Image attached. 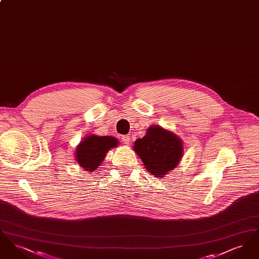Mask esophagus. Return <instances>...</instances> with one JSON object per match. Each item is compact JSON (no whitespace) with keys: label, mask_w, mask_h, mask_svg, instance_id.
Returning a JSON list of instances; mask_svg holds the SVG:
<instances>
[{"label":"esophagus","mask_w":259,"mask_h":259,"mask_svg":"<svg viewBox=\"0 0 259 259\" xmlns=\"http://www.w3.org/2000/svg\"><path fill=\"white\" fill-rule=\"evenodd\" d=\"M121 141L123 142L124 144L129 145L130 144V137L127 135L121 136Z\"/></svg>","instance_id":"esophagus-1"}]
</instances>
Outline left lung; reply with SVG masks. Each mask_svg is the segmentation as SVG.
<instances>
[{
	"instance_id": "8db88e82",
	"label": "left lung",
	"mask_w": 259,
	"mask_h": 259,
	"mask_svg": "<svg viewBox=\"0 0 259 259\" xmlns=\"http://www.w3.org/2000/svg\"><path fill=\"white\" fill-rule=\"evenodd\" d=\"M180 138L159 126H151L147 135L135 142L134 150L148 172L162 178L179 164L183 155Z\"/></svg>"
}]
</instances>
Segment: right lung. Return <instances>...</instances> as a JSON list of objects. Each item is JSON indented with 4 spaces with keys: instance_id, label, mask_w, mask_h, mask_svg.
<instances>
[{
    "instance_id": "1",
    "label": "right lung",
    "mask_w": 259,
    "mask_h": 259,
    "mask_svg": "<svg viewBox=\"0 0 259 259\" xmlns=\"http://www.w3.org/2000/svg\"><path fill=\"white\" fill-rule=\"evenodd\" d=\"M117 144V140L111 136H88L76 148V162L84 170L94 172L104 160L109 149L115 148Z\"/></svg>"
}]
</instances>
